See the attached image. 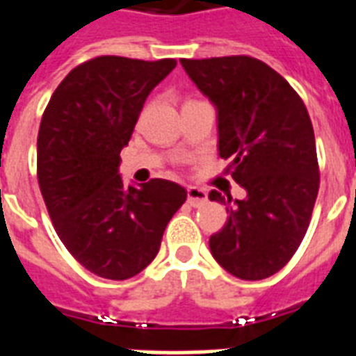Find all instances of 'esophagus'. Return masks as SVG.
Here are the masks:
<instances>
[{
  "mask_svg": "<svg viewBox=\"0 0 356 356\" xmlns=\"http://www.w3.org/2000/svg\"><path fill=\"white\" fill-rule=\"evenodd\" d=\"M186 200H188V203L192 207H201L205 205L209 197H207L205 190L197 188V186H188L186 188Z\"/></svg>",
  "mask_w": 356,
  "mask_h": 356,
  "instance_id": "esophagus-1",
  "label": "esophagus"
}]
</instances>
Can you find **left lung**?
<instances>
[{"instance_id": "1", "label": "left lung", "mask_w": 356, "mask_h": 356, "mask_svg": "<svg viewBox=\"0 0 356 356\" xmlns=\"http://www.w3.org/2000/svg\"><path fill=\"white\" fill-rule=\"evenodd\" d=\"M184 72L218 111V151L248 195L227 205V222L209 240L231 275L260 281L288 264L309 229L320 168L303 99L268 64L248 55L181 58Z\"/></svg>"}]
</instances>
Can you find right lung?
<instances>
[{
    "label": "right lung",
    "mask_w": 356,
    "mask_h": 356,
    "mask_svg": "<svg viewBox=\"0 0 356 356\" xmlns=\"http://www.w3.org/2000/svg\"><path fill=\"white\" fill-rule=\"evenodd\" d=\"M175 66V58H90L64 77L42 116L36 175L53 227L74 259L103 279L144 270L186 201L172 181L134 188L118 172L145 99Z\"/></svg>",
    "instance_id": "add662e5"
}]
</instances>
